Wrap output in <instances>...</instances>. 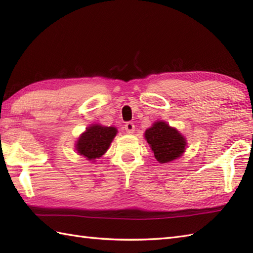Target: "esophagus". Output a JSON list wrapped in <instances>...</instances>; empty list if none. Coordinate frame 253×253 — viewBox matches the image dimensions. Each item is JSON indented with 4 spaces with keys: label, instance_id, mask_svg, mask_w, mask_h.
I'll return each mask as SVG.
<instances>
[{
    "label": "esophagus",
    "instance_id": "1",
    "mask_svg": "<svg viewBox=\"0 0 253 253\" xmlns=\"http://www.w3.org/2000/svg\"><path fill=\"white\" fill-rule=\"evenodd\" d=\"M125 130L127 133H132L135 131V125H133V123L131 122H128L125 124Z\"/></svg>",
    "mask_w": 253,
    "mask_h": 253
}]
</instances>
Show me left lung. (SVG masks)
Listing matches in <instances>:
<instances>
[{
  "label": "left lung",
  "mask_w": 253,
  "mask_h": 253,
  "mask_svg": "<svg viewBox=\"0 0 253 253\" xmlns=\"http://www.w3.org/2000/svg\"><path fill=\"white\" fill-rule=\"evenodd\" d=\"M144 138L160 163H169L185 152L186 139L165 122H155L144 132Z\"/></svg>",
  "instance_id": "1"
}]
</instances>
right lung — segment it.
<instances>
[{
	"label": "right lung",
	"instance_id": "add662e5",
	"mask_svg": "<svg viewBox=\"0 0 253 253\" xmlns=\"http://www.w3.org/2000/svg\"><path fill=\"white\" fill-rule=\"evenodd\" d=\"M116 133L115 127H105L99 124L91 125L79 137L76 144L77 152L89 161L99 159L107 151Z\"/></svg>",
	"mask_w": 253,
	"mask_h": 253
}]
</instances>
